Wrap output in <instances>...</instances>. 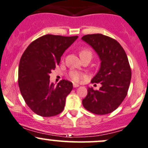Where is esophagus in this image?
I'll return each mask as SVG.
<instances>
[{
  "mask_svg": "<svg viewBox=\"0 0 148 148\" xmlns=\"http://www.w3.org/2000/svg\"><path fill=\"white\" fill-rule=\"evenodd\" d=\"M73 86H74V88H77V87L79 86V84H73Z\"/></svg>",
  "mask_w": 148,
  "mask_h": 148,
  "instance_id": "34e87169",
  "label": "esophagus"
}]
</instances>
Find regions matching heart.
<instances>
[{
    "label": "heart",
    "instance_id": "1",
    "mask_svg": "<svg viewBox=\"0 0 148 148\" xmlns=\"http://www.w3.org/2000/svg\"><path fill=\"white\" fill-rule=\"evenodd\" d=\"M79 55H80V57L85 56V55H90V56H92V51L89 49V48H84L80 50ZM69 77L73 82H79L81 79H82L83 78H84V75L83 73L80 72V71H71L69 74Z\"/></svg>",
    "mask_w": 148,
    "mask_h": 148
}]
</instances>
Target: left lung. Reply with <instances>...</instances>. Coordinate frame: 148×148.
I'll use <instances>...</instances> for the list:
<instances>
[{
    "label": "left lung",
    "instance_id": "1",
    "mask_svg": "<svg viewBox=\"0 0 148 148\" xmlns=\"http://www.w3.org/2000/svg\"><path fill=\"white\" fill-rule=\"evenodd\" d=\"M82 38L91 45L100 57V70L91 83L102 85L99 90L88 88L83 105L95 114L112 112L126 98L131 82V69L127 56L119 42L108 36L94 34Z\"/></svg>",
    "mask_w": 148,
    "mask_h": 148
}]
</instances>
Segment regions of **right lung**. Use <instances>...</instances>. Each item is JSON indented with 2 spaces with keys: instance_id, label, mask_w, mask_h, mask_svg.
Returning a JSON list of instances; mask_svg holds the SVG:
<instances>
[{
  "instance_id": "add662e5",
  "label": "right lung",
  "mask_w": 148,
  "mask_h": 148,
  "mask_svg": "<svg viewBox=\"0 0 148 148\" xmlns=\"http://www.w3.org/2000/svg\"><path fill=\"white\" fill-rule=\"evenodd\" d=\"M78 36L47 34L32 41L22 54L19 64L18 85L26 104L41 116H53L63 111L72 83L62 79L55 86L50 74L61 56Z\"/></svg>"
}]
</instances>
